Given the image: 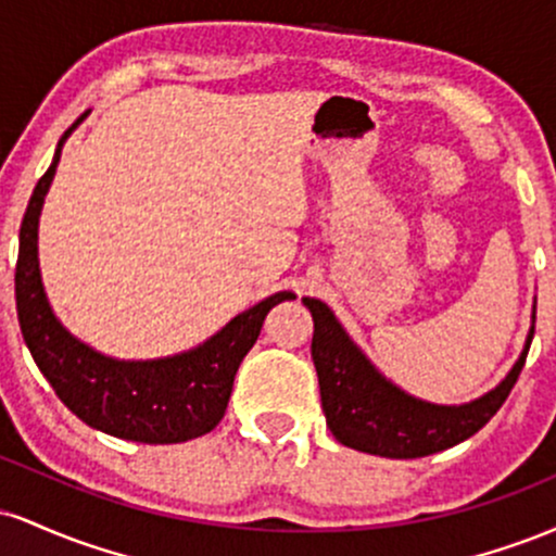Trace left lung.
Here are the masks:
<instances>
[{
  "mask_svg": "<svg viewBox=\"0 0 556 556\" xmlns=\"http://www.w3.org/2000/svg\"><path fill=\"white\" fill-rule=\"evenodd\" d=\"M303 303L314 316L311 355L321 387L327 426L337 442L350 450L392 457V460L433 455L481 431L513 392L533 340L531 329L520 361L494 392L468 405L444 407L420 402L389 384L350 342L321 300L303 298Z\"/></svg>",
  "mask_w": 556,
  "mask_h": 556,
  "instance_id": "obj_1",
  "label": "left lung"
}]
</instances>
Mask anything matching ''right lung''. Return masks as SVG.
I'll use <instances>...</instances> for the list:
<instances>
[{
    "instance_id": "obj_1",
    "label": "right lung",
    "mask_w": 556,
    "mask_h": 556,
    "mask_svg": "<svg viewBox=\"0 0 556 556\" xmlns=\"http://www.w3.org/2000/svg\"><path fill=\"white\" fill-rule=\"evenodd\" d=\"M56 162L60 151L25 208L15 266L17 318L36 366L47 376L56 397L91 429L143 444H175L203 437L225 418L235 374L258 340L266 314L295 295L277 292L261 300L251 311L235 316L206 344L175 358L125 363L93 353L62 329L38 277V214L54 180Z\"/></svg>"
}]
</instances>
